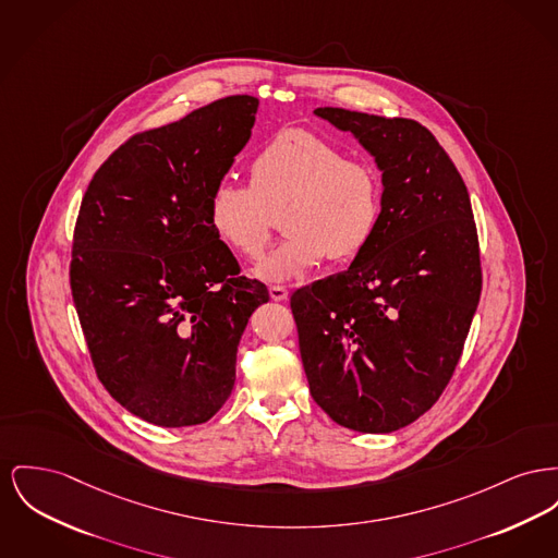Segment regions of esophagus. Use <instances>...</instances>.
<instances>
[{
	"mask_svg": "<svg viewBox=\"0 0 558 558\" xmlns=\"http://www.w3.org/2000/svg\"><path fill=\"white\" fill-rule=\"evenodd\" d=\"M269 296L274 301H287L289 299V289H284V287H269Z\"/></svg>",
	"mask_w": 558,
	"mask_h": 558,
	"instance_id": "esophagus-1",
	"label": "esophagus"
}]
</instances>
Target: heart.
<instances>
[{"label": "heart", "instance_id": "b5f03b06", "mask_svg": "<svg viewBox=\"0 0 558 558\" xmlns=\"http://www.w3.org/2000/svg\"><path fill=\"white\" fill-rule=\"evenodd\" d=\"M251 185L221 183L208 199L215 235L257 262L278 219L289 238L267 255L257 276L265 282L301 278L330 257L356 259L373 242L384 215V183L377 168L314 132L276 134L248 166Z\"/></svg>", "mask_w": 558, "mask_h": 558}]
</instances>
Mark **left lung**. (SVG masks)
<instances>
[{"label": "left lung", "instance_id": "left-lung-1", "mask_svg": "<svg viewBox=\"0 0 558 558\" xmlns=\"http://www.w3.org/2000/svg\"><path fill=\"white\" fill-rule=\"evenodd\" d=\"M316 116L375 156L384 215L352 265L291 296L316 404L339 426L393 432L445 392L481 289V248L458 168L415 120L341 107Z\"/></svg>", "mask_w": 558, "mask_h": 558}]
</instances>
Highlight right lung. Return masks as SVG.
<instances>
[{"instance_id": "obj_1", "label": "right lung", "mask_w": 558, "mask_h": 558, "mask_svg": "<svg viewBox=\"0 0 558 558\" xmlns=\"http://www.w3.org/2000/svg\"><path fill=\"white\" fill-rule=\"evenodd\" d=\"M257 105L233 95L132 134L82 197L69 284L90 361L105 390L156 426L204 424L226 404L240 337L269 299L208 223Z\"/></svg>"}]
</instances>
